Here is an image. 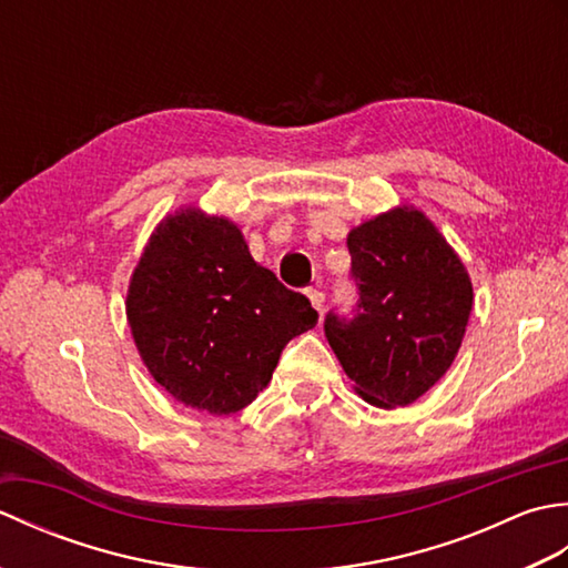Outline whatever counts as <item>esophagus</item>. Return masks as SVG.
<instances>
[{"label": "esophagus", "mask_w": 568, "mask_h": 568, "mask_svg": "<svg viewBox=\"0 0 568 568\" xmlns=\"http://www.w3.org/2000/svg\"><path fill=\"white\" fill-rule=\"evenodd\" d=\"M307 295H310V300H312V307H315V310L320 312V315H322V310H324V293L320 291V287H310Z\"/></svg>", "instance_id": "34e87169"}]
</instances>
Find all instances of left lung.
<instances>
[{
  "mask_svg": "<svg viewBox=\"0 0 568 568\" xmlns=\"http://www.w3.org/2000/svg\"><path fill=\"white\" fill-rule=\"evenodd\" d=\"M358 300L327 312L324 334L376 407H405L437 383L462 346L474 287L464 263L425 214H381L346 239Z\"/></svg>",
  "mask_w": 568,
  "mask_h": 568,
  "instance_id": "8db88e82",
  "label": "left lung"
}]
</instances>
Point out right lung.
I'll return each instance as SVG.
<instances>
[{
  "label": "right lung",
  "mask_w": 568,
  "mask_h": 568,
  "mask_svg": "<svg viewBox=\"0 0 568 568\" xmlns=\"http://www.w3.org/2000/svg\"><path fill=\"white\" fill-rule=\"evenodd\" d=\"M126 317L151 376L210 415L256 400L285 344L317 324L310 300L253 261L232 222L200 210L155 229L131 277Z\"/></svg>",
  "instance_id": "add662e5"
}]
</instances>
